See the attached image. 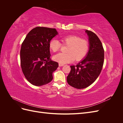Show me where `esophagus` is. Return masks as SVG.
Wrapping results in <instances>:
<instances>
[{
	"instance_id": "obj_1",
	"label": "esophagus",
	"mask_w": 123,
	"mask_h": 123,
	"mask_svg": "<svg viewBox=\"0 0 123 123\" xmlns=\"http://www.w3.org/2000/svg\"><path fill=\"white\" fill-rule=\"evenodd\" d=\"M64 64H60V63H59V67H62V66H64Z\"/></svg>"
}]
</instances>
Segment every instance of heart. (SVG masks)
<instances>
[{"label":"heart","instance_id":"1","mask_svg":"<svg viewBox=\"0 0 123 123\" xmlns=\"http://www.w3.org/2000/svg\"><path fill=\"white\" fill-rule=\"evenodd\" d=\"M62 43L57 40L52 39L49 43V47L53 52L58 51L63 46H67L66 53H58L53 56V59L60 64H65L74 60L80 62L83 59L89 50V42L75 35L66 36L61 39Z\"/></svg>","mask_w":123,"mask_h":123}]
</instances>
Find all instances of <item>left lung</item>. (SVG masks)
Segmentation results:
<instances>
[{
	"label": "left lung",
	"mask_w": 123,
	"mask_h": 123,
	"mask_svg": "<svg viewBox=\"0 0 123 123\" xmlns=\"http://www.w3.org/2000/svg\"><path fill=\"white\" fill-rule=\"evenodd\" d=\"M89 36V50L86 58L76 66H70L67 78L69 85L76 89L87 88L97 79L103 68L104 50L103 44L94 33L86 30Z\"/></svg>",
	"instance_id": "left-lung-1"
}]
</instances>
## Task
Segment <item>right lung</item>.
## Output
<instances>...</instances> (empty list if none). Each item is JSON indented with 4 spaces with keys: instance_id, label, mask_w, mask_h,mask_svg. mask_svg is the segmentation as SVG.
I'll use <instances>...</instances> for the list:
<instances>
[{
    "instance_id": "1",
    "label": "right lung",
    "mask_w": 123,
    "mask_h": 123,
    "mask_svg": "<svg viewBox=\"0 0 123 123\" xmlns=\"http://www.w3.org/2000/svg\"><path fill=\"white\" fill-rule=\"evenodd\" d=\"M58 34L55 29L37 27L30 31L22 43L20 65L28 81L36 86L49 83L58 67L50 59L49 43Z\"/></svg>"
}]
</instances>
